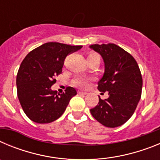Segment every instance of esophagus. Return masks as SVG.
<instances>
[{
  "instance_id": "1",
  "label": "esophagus",
  "mask_w": 160,
  "mask_h": 160,
  "mask_svg": "<svg viewBox=\"0 0 160 160\" xmlns=\"http://www.w3.org/2000/svg\"><path fill=\"white\" fill-rule=\"evenodd\" d=\"M78 94H84V95H86V94H87V93L86 92V91H82V90H80V91H78Z\"/></svg>"
}]
</instances>
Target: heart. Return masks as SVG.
<instances>
[{"instance_id": "heart-1", "label": "heart", "mask_w": 160, "mask_h": 160, "mask_svg": "<svg viewBox=\"0 0 160 160\" xmlns=\"http://www.w3.org/2000/svg\"><path fill=\"white\" fill-rule=\"evenodd\" d=\"M92 55H97V54H95V53H91V54H90L89 56H92ZM74 83H75V85L76 86H78V87H86L87 85H88L89 81H88V79L86 78H77L75 81H74Z\"/></svg>"}]
</instances>
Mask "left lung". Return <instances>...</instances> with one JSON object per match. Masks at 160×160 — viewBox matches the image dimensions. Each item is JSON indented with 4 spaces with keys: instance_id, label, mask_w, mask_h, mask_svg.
<instances>
[{
    "instance_id": "8db88e82",
    "label": "left lung",
    "mask_w": 160,
    "mask_h": 160,
    "mask_svg": "<svg viewBox=\"0 0 160 160\" xmlns=\"http://www.w3.org/2000/svg\"><path fill=\"white\" fill-rule=\"evenodd\" d=\"M89 47L101 55L104 73L98 82V89L107 91L109 98L90 109L98 122L107 128L125 123L135 112L142 93V79L135 58L114 44L91 45Z\"/></svg>"
}]
</instances>
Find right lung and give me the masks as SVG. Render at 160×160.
Here are the masks:
<instances>
[{
  "mask_svg": "<svg viewBox=\"0 0 160 160\" xmlns=\"http://www.w3.org/2000/svg\"><path fill=\"white\" fill-rule=\"evenodd\" d=\"M82 47L48 42L32 50L22 61L17 75L18 97L29 119L49 123L64 113L77 91L67 87L65 93L59 94L51 87L56 82L55 76L62 73L66 56Z\"/></svg>",
  "mask_w": 160,
  "mask_h": 160,
  "instance_id": "add662e5",
  "label": "right lung"
}]
</instances>
